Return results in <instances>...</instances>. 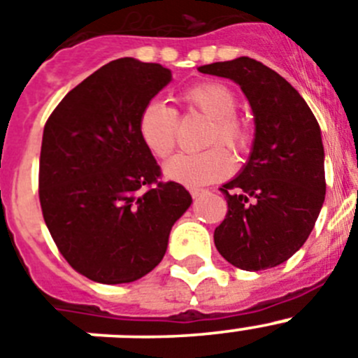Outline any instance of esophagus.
<instances>
[{"instance_id": "1", "label": "esophagus", "mask_w": 358, "mask_h": 358, "mask_svg": "<svg viewBox=\"0 0 358 358\" xmlns=\"http://www.w3.org/2000/svg\"><path fill=\"white\" fill-rule=\"evenodd\" d=\"M189 192H190V196H192V198L198 199V198H201L203 194H205L206 190H203V189H196V187H190Z\"/></svg>"}]
</instances>
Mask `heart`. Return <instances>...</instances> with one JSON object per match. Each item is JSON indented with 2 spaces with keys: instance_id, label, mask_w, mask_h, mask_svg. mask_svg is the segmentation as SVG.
<instances>
[{
  "instance_id": "heart-1",
  "label": "heart",
  "mask_w": 358,
  "mask_h": 358,
  "mask_svg": "<svg viewBox=\"0 0 358 358\" xmlns=\"http://www.w3.org/2000/svg\"><path fill=\"white\" fill-rule=\"evenodd\" d=\"M178 102L182 103L183 113H199L210 120L203 145L212 148L176 153L164 166V175L189 187L222 180L231 173L233 160L220 146L240 155L250 143L249 127L236 115L238 100L235 93L219 83H198L180 92ZM138 134L153 157L166 159L176 145L178 113L159 100H152L139 113Z\"/></svg>"
}]
</instances>
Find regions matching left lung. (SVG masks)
<instances>
[{
  "instance_id": "8db88e82",
  "label": "left lung",
  "mask_w": 358,
  "mask_h": 358,
  "mask_svg": "<svg viewBox=\"0 0 358 358\" xmlns=\"http://www.w3.org/2000/svg\"><path fill=\"white\" fill-rule=\"evenodd\" d=\"M199 72L238 83L256 122L249 162L219 189L228 213L213 242L236 268H273L303 245L325 201L320 125L300 93L256 59L242 56L203 65Z\"/></svg>"
}]
</instances>
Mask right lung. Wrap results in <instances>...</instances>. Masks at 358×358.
Here are the masks:
<instances>
[{"label": "right lung", "mask_w": 358, "mask_h": 358, "mask_svg": "<svg viewBox=\"0 0 358 358\" xmlns=\"http://www.w3.org/2000/svg\"><path fill=\"white\" fill-rule=\"evenodd\" d=\"M171 81L159 63L120 58L70 90L43 127L42 215L81 275L122 285L162 262L190 194L162 171L138 134L146 103Z\"/></svg>", "instance_id": "right-lung-1"}]
</instances>
